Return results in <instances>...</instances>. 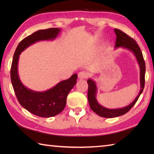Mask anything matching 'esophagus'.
Instances as JSON below:
<instances>
[{
  "label": "esophagus",
  "mask_w": 154,
  "mask_h": 154,
  "mask_svg": "<svg viewBox=\"0 0 154 154\" xmlns=\"http://www.w3.org/2000/svg\"><path fill=\"white\" fill-rule=\"evenodd\" d=\"M88 77V73L86 71H81L78 73V78L79 79H86V78Z\"/></svg>",
  "instance_id": "34e87169"
}]
</instances>
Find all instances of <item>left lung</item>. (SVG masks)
I'll return each mask as SVG.
<instances>
[{
    "label": "left lung",
    "instance_id": "left-lung-1",
    "mask_svg": "<svg viewBox=\"0 0 154 154\" xmlns=\"http://www.w3.org/2000/svg\"><path fill=\"white\" fill-rule=\"evenodd\" d=\"M116 38L114 49L123 48L132 51L136 58L140 67V90L136 99L132 102L124 107L119 108V109H108L101 105L98 102L97 99V93L98 88L96 82L92 79L87 80V83L89 85L88 89V100L91 110L95 112L98 115L104 118H114L119 116H122L132 109L136 101L138 100L140 94L144 88L145 83V72H146V64L143 60V55L140 48L137 44L136 42L133 38H130L124 32L118 29H114Z\"/></svg>",
    "mask_w": 154,
    "mask_h": 154
}]
</instances>
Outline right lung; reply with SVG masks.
Wrapping results in <instances>:
<instances>
[{
    "label": "right lung",
    "mask_w": 154,
    "mask_h": 154,
    "mask_svg": "<svg viewBox=\"0 0 154 154\" xmlns=\"http://www.w3.org/2000/svg\"><path fill=\"white\" fill-rule=\"evenodd\" d=\"M61 31V29L58 28H48L28 35L18 45L12 60L11 82L19 103L32 114L42 118L54 116L63 111L68 94L77 83V75L73 74L68 79L60 81L45 91H35L26 87L20 79L19 57L23 51L38 42L54 40Z\"/></svg>",
    "instance_id": "obj_1"
}]
</instances>
